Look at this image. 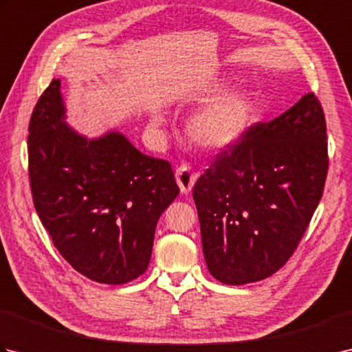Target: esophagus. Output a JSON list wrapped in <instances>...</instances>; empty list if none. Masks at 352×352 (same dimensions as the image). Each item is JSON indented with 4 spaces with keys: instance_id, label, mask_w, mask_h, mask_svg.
Masks as SVG:
<instances>
[{
    "instance_id": "obj_1",
    "label": "esophagus",
    "mask_w": 352,
    "mask_h": 352,
    "mask_svg": "<svg viewBox=\"0 0 352 352\" xmlns=\"http://www.w3.org/2000/svg\"><path fill=\"white\" fill-rule=\"evenodd\" d=\"M198 175L188 166V164H180V166L175 169V180L178 186H180L182 193H189L193 188V184H195Z\"/></svg>"
}]
</instances>
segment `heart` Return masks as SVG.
I'll return each instance as SVG.
<instances>
[{
  "label": "heart",
  "instance_id": "heart-1",
  "mask_svg": "<svg viewBox=\"0 0 352 352\" xmlns=\"http://www.w3.org/2000/svg\"><path fill=\"white\" fill-rule=\"evenodd\" d=\"M250 121V102L245 95L227 92L212 100L192 115L188 124V134L193 144L206 151L233 145L242 136ZM153 125L160 126L163 119L153 118Z\"/></svg>",
  "mask_w": 352,
  "mask_h": 352
}]
</instances>
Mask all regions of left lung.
Returning <instances> with one entry per match:
<instances>
[{"mask_svg": "<svg viewBox=\"0 0 352 352\" xmlns=\"http://www.w3.org/2000/svg\"><path fill=\"white\" fill-rule=\"evenodd\" d=\"M327 172L325 115L313 92L221 149L193 186L214 278L239 286L286 265L322 198Z\"/></svg>", "mask_w": 352, "mask_h": 352, "instance_id": "1", "label": "left lung"}]
</instances>
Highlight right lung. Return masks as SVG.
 <instances>
[{"label": "right lung", "instance_id": "right-lung-1", "mask_svg": "<svg viewBox=\"0 0 352 352\" xmlns=\"http://www.w3.org/2000/svg\"><path fill=\"white\" fill-rule=\"evenodd\" d=\"M63 119L57 78L39 96L28 124L36 212L77 272L104 284L136 280L151 258L157 221L180 192L174 170L121 133L86 140Z\"/></svg>", "mask_w": 352, "mask_h": 352}]
</instances>
